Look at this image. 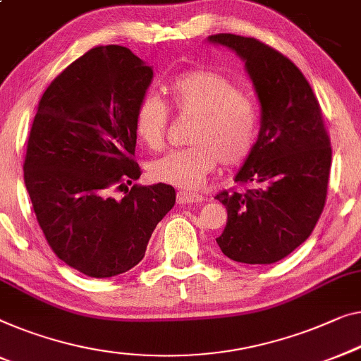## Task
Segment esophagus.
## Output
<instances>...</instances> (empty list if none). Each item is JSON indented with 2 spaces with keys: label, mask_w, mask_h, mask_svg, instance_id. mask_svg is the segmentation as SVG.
<instances>
[{
  "label": "esophagus",
  "mask_w": 361,
  "mask_h": 361,
  "mask_svg": "<svg viewBox=\"0 0 361 361\" xmlns=\"http://www.w3.org/2000/svg\"><path fill=\"white\" fill-rule=\"evenodd\" d=\"M203 200H205V197H203L202 193L187 192V190L177 192V202L179 203H200Z\"/></svg>",
  "instance_id": "esophagus-1"
}]
</instances>
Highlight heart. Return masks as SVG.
Here are the masks:
<instances>
[{
	"label": "heart",
	"mask_w": 361,
	"mask_h": 361,
	"mask_svg": "<svg viewBox=\"0 0 361 361\" xmlns=\"http://www.w3.org/2000/svg\"><path fill=\"white\" fill-rule=\"evenodd\" d=\"M177 116L193 117L187 142L151 164V177L179 189H197L218 163L238 166L255 148L260 127L257 101L231 78L215 70H190L166 85ZM169 111L156 96H146L135 112V128L153 151L166 146Z\"/></svg>",
	"instance_id": "heart-1"
}]
</instances>
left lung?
Masks as SVG:
<instances>
[{"label": "left lung", "instance_id": "1", "mask_svg": "<svg viewBox=\"0 0 361 361\" xmlns=\"http://www.w3.org/2000/svg\"><path fill=\"white\" fill-rule=\"evenodd\" d=\"M208 40L245 61L262 106L257 143L234 179L254 187L215 197L228 210L216 243L236 262H279L310 238L326 205L332 148L321 106L298 66L270 45L234 34Z\"/></svg>", "mask_w": 361, "mask_h": 361}]
</instances>
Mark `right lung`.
Instances as JSON below:
<instances>
[{"label":"right lung","instance_id":"right-lung-1","mask_svg":"<svg viewBox=\"0 0 361 361\" xmlns=\"http://www.w3.org/2000/svg\"><path fill=\"white\" fill-rule=\"evenodd\" d=\"M151 80L127 47H94L50 82L30 128L24 182L35 218L56 257L92 279L135 267L176 203L168 184L128 189L142 176L135 112Z\"/></svg>","mask_w":361,"mask_h":361}]
</instances>
